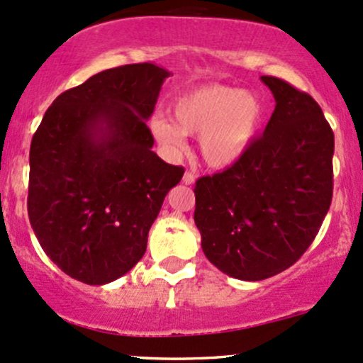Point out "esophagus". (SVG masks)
<instances>
[{
  "label": "esophagus",
  "instance_id": "esophagus-1",
  "mask_svg": "<svg viewBox=\"0 0 363 363\" xmlns=\"http://www.w3.org/2000/svg\"><path fill=\"white\" fill-rule=\"evenodd\" d=\"M194 181H196V175H194L193 172H189V170L184 174V177H182V182H184V184H188V186L194 184Z\"/></svg>",
  "mask_w": 363,
  "mask_h": 363
}]
</instances>
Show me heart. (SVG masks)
Segmentation results:
<instances>
[{
    "label": "heart",
    "instance_id": "heart-1",
    "mask_svg": "<svg viewBox=\"0 0 363 363\" xmlns=\"http://www.w3.org/2000/svg\"><path fill=\"white\" fill-rule=\"evenodd\" d=\"M174 121L155 115L150 130L167 155L186 148V136H200L203 160L225 169L250 150L264 121V106L255 94L230 86H201L175 98Z\"/></svg>",
    "mask_w": 363,
    "mask_h": 363
}]
</instances>
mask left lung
<instances>
[{"mask_svg":"<svg viewBox=\"0 0 363 363\" xmlns=\"http://www.w3.org/2000/svg\"><path fill=\"white\" fill-rule=\"evenodd\" d=\"M276 108L264 136L234 165L196 181L194 224L218 270L262 281L315 240L333 200L334 134L310 94L262 75Z\"/></svg>","mask_w":363,"mask_h":363,"instance_id":"obj_1","label":"left lung"}]
</instances>
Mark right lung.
<instances>
[{"label":"right lung","mask_w":363,"mask_h":363,"mask_svg":"<svg viewBox=\"0 0 363 363\" xmlns=\"http://www.w3.org/2000/svg\"><path fill=\"white\" fill-rule=\"evenodd\" d=\"M170 72L103 70L51 103L30 143L27 212L67 276L108 284L138 264L150 227L184 169L158 157L146 125Z\"/></svg>","instance_id":"add662e5"}]
</instances>
